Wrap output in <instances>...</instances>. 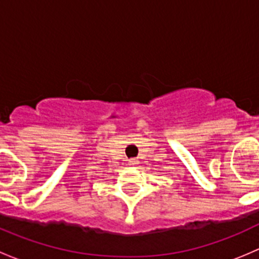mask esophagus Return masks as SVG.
<instances>
[{
    "mask_svg": "<svg viewBox=\"0 0 259 259\" xmlns=\"http://www.w3.org/2000/svg\"><path fill=\"white\" fill-rule=\"evenodd\" d=\"M129 163H130V165H135V164H137V159H130Z\"/></svg>",
    "mask_w": 259,
    "mask_h": 259,
    "instance_id": "34e87169",
    "label": "esophagus"
}]
</instances>
